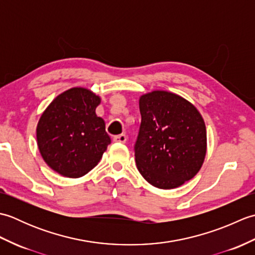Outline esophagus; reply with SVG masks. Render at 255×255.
<instances>
[{"instance_id": "esophagus-1", "label": "esophagus", "mask_w": 255, "mask_h": 255, "mask_svg": "<svg viewBox=\"0 0 255 255\" xmlns=\"http://www.w3.org/2000/svg\"><path fill=\"white\" fill-rule=\"evenodd\" d=\"M114 141L115 142H121V143H125L127 141V136L126 134H118V136H115L114 137Z\"/></svg>"}]
</instances>
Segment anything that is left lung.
Wrapping results in <instances>:
<instances>
[{"instance_id":"1","label":"left lung","mask_w":255,"mask_h":255,"mask_svg":"<svg viewBox=\"0 0 255 255\" xmlns=\"http://www.w3.org/2000/svg\"><path fill=\"white\" fill-rule=\"evenodd\" d=\"M141 125L134 145L137 169L151 185L172 189L197 174L207 151V132L198 110L167 91L140 96Z\"/></svg>"}]
</instances>
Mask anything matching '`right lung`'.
<instances>
[{"label": "right lung", "mask_w": 255, "mask_h": 255, "mask_svg": "<svg viewBox=\"0 0 255 255\" xmlns=\"http://www.w3.org/2000/svg\"><path fill=\"white\" fill-rule=\"evenodd\" d=\"M101 97L85 88L59 94L42 112L36 128L37 145L51 170L78 178L99 164L111 143L104 119L96 115Z\"/></svg>", "instance_id": "right-lung-1"}]
</instances>
